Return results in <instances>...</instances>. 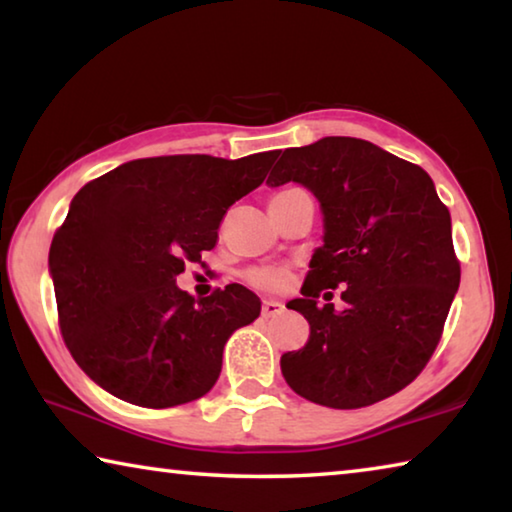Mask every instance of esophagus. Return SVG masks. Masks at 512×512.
Instances as JSON below:
<instances>
[{
	"mask_svg": "<svg viewBox=\"0 0 512 512\" xmlns=\"http://www.w3.org/2000/svg\"><path fill=\"white\" fill-rule=\"evenodd\" d=\"M282 309H284V305H282V302H277V300H264L262 302V316L264 318L282 314Z\"/></svg>",
	"mask_w": 512,
	"mask_h": 512,
	"instance_id": "1",
	"label": "esophagus"
}]
</instances>
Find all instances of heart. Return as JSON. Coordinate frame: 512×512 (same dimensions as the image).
<instances>
[{"instance_id": "1", "label": "heart", "mask_w": 512, "mask_h": 512, "mask_svg": "<svg viewBox=\"0 0 512 512\" xmlns=\"http://www.w3.org/2000/svg\"><path fill=\"white\" fill-rule=\"evenodd\" d=\"M250 282L264 291H280L287 284V273L277 271V268H259L250 273Z\"/></svg>"}]
</instances>
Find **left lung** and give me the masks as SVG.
I'll use <instances>...</instances> for the list:
<instances>
[{"label":"left lung","instance_id":"left-lung-1","mask_svg":"<svg viewBox=\"0 0 512 512\" xmlns=\"http://www.w3.org/2000/svg\"><path fill=\"white\" fill-rule=\"evenodd\" d=\"M287 183L316 196L323 244L302 298L287 302L307 318L309 341L282 354V375L329 409L386 400L420 375L443 334L461 282L452 216L427 171L357 137L287 149L266 185ZM336 286L346 307L318 308L317 293Z\"/></svg>","mask_w":512,"mask_h":512}]
</instances>
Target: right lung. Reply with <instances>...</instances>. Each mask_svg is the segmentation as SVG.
Masks as SVG:
<instances>
[{
  "instance_id": "right-lung-1",
  "label": "right lung",
  "mask_w": 512,
  "mask_h": 512,
  "mask_svg": "<svg viewBox=\"0 0 512 512\" xmlns=\"http://www.w3.org/2000/svg\"><path fill=\"white\" fill-rule=\"evenodd\" d=\"M275 158L131 160L72 198L49 275L67 348L103 391L169 409L216 384L225 341L253 323L262 302L241 284L194 300L176 277L214 248L223 214L264 183Z\"/></svg>"
}]
</instances>
